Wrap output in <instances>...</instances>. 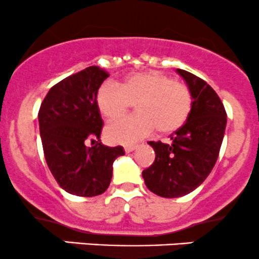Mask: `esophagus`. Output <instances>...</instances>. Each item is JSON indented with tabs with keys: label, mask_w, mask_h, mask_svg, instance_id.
<instances>
[{
	"label": "esophagus",
	"mask_w": 259,
	"mask_h": 259,
	"mask_svg": "<svg viewBox=\"0 0 259 259\" xmlns=\"http://www.w3.org/2000/svg\"><path fill=\"white\" fill-rule=\"evenodd\" d=\"M135 149H136V146H134V145H133V146H125V147H124L125 152H126V153H129V152H133V151H134Z\"/></svg>",
	"instance_id": "1"
}]
</instances>
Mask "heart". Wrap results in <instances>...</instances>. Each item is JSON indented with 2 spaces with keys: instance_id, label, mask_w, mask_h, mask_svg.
<instances>
[{
  "instance_id": "b5f03b06",
  "label": "heart",
  "mask_w": 259,
  "mask_h": 259,
  "mask_svg": "<svg viewBox=\"0 0 259 259\" xmlns=\"http://www.w3.org/2000/svg\"><path fill=\"white\" fill-rule=\"evenodd\" d=\"M96 103L107 120L118 118L136 103L138 115L125 116L107 125L110 144L133 145L157 130L171 134L188 120L193 95L184 83L160 71H146L127 76L119 84L106 82L98 88Z\"/></svg>"
}]
</instances>
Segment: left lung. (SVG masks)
I'll return each mask as SVG.
<instances>
[{
  "instance_id": "obj_1",
  "label": "left lung",
  "mask_w": 259,
  "mask_h": 259,
  "mask_svg": "<svg viewBox=\"0 0 259 259\" xmlns=\"http://www.w3.org/2000/svg\"><path fill=\"white\" fill-rule=\"evenodd\" d=\"M193 95L186 124L169 136L171 143L150 141L155 161L143 171L146 187L163 198H178L198 188L219 157L226 127L223 102L204 79L177 69Z\"/></svg>"
}]
</instances>
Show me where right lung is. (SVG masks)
<instances>
[{"instance_id": "obj_1", "label": "right lung", "mask_w": 259, "mask_h": 259, "mask_svg": "<svg viewBox=\"0 0 259 259\" xmlns=\"http://www.w3.org/2000/svg\"><path fill=\"white\" fill-rule=\"evenodd\" d=\"M90 66L50 88L39 109V130L48 167L59 186L77 197H96L109 187L121 146L101 143L103 120L96 95L108 77ZM92 142V147H87Z\"/></svg>"}]
</instances>
